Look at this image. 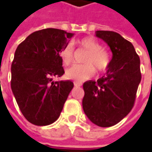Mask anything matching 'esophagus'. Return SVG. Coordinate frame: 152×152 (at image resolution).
<instances>
[{
    "instance_id": "esophagus-1",
    "label": "esophagus",
    "mask_w": 152,
    "mask_h": 152,
    "mask_svg": "<svg viewBox=\"0 0 152 152\" xmlns=\"http://www.w3.org/2000/svg\"><path fill=\"white\" fill-rule=\"evenodd\" d=\"M74 85H75V87H80V86L82 85V83H77V82H75V83H74Z\"/></svg>"
}]
</instances>
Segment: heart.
I'll return each instance as SVG.
<instances>
[{
	"mask_svg": "<svg viewBox=\"0 0 152 152\" xmlns=\"http://www.w3.org/2000/svg\"><path fill=\"white\" fill-rule=\"evenodd\" d=\"M78 46L86 54L83 58V64L74 65L66 71V76L76 82H83L98 72H106L111 62L110 53L102 48L99 42L92 38H83L78 41ZM60 57L64 65H69L74 60V50L71 44H67L60 51Z\"/></svg>",
	"mask_w": 152,
	"mask_h": 152,
	"instance_id": "b5f03b06",
	"label": "heart"
}]
</instances>
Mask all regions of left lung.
<instances>
[{"label":"left lung","instance_id":"8db88e82","mask_svg":"<svg viewBox=\"0 0 152 152\" xmlns=\"http://www.w3.org/2000/svg\"><path fill=\"white\" fill-rule=\"evenodd\" d=\"M113 53L106 75L83 83V108L89 120L106 128L120 122L132 110L141 82L140 58L133 45L119 33L97 31Z\"/></svg>","mask_w":152,"mask_h":152}]
</instances>
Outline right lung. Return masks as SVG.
I'll list each match as a JSON object with an SVG mask.
<instances>
[{
  "label": "right lung",
  "instance_id": "add662e5",
  "mask_svg": "<svg viewBox=\"0 0 152 152\" xmlns=\"http://www.w3.org/2000/svg\"><path fill=\"white\" fill-rule=\"evenodd\" d=\"M73 35L53 28L37 31L15 50L11 90L23 115L34 125L54 122L74 87L71 81L53 80L64 74L60 51Z\"/></svg>",
  "mask_w": 152,
  "mask_h": 152
}]
</instances>
